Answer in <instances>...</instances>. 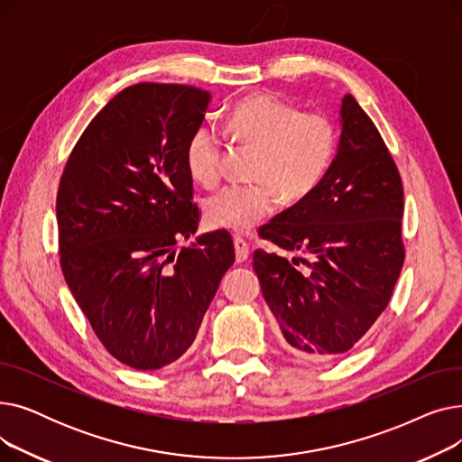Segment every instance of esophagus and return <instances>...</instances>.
<instances>
[{
	"mask_svg": "<svg viewBox=\"0 0 462 462\" xmlns=\"http://www.w3.org/2000/svg\"><path fill=\"white\" fill-rule=\"evenodd\" d=\"M234 251H236V262L237 263L247 262V258L251 254L249 245L245 244V239H241V237H234Z\"/></svg>",
	"mask_w": 462,
	"mask_h": 462,
	"instance_id": "1",
	"label": "esophagus"
}]
</instances>
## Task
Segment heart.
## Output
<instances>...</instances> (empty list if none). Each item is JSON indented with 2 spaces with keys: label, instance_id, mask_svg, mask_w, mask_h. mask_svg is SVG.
<instances>
[{
  "label": "heart",
  "instance_id": "obj_1",
  "mask_svg": "<svg viewBox=\"0 0 462 462\" xmlns=\"http://www.w3.org/2000/svg\"><path fill=\"white\" fill-rule=\"evenodd\" d=\"M226 133L258 150L253 185H228L206 200L215 228L249 232L275 209V189L284 200H301L319 187L335 155V127L324 114L305 112L273 93L239 101L226 119ZM223 140L211 124L194 127L185 143L187 172L202 187L221 178Z\"/></svg>",
  "mask_w": 462,
  "mask_h": 462
}]
</instances>
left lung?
Here are the masks:
<instances>
[{
    "instance_id": "obj_1",
    "label": "left lung",
    "mask_w": 462,
    "mask_h": 462,
    "mask_svg": "<svg viewBox=\"0 0 462 462\" xmlns=\"http://www.w3.org/2000/svg\"><path fill=\"white\" fill-rule=\"evenodd\" d=\"M338 125L337 152L319 187L260 230L277 247L310 256V272L298 273L275 253L253 258L286 346L314 363L346 354L369 331L404 262L397 166L350 93L338 105Z\"/></svg>"
}]
</instances>
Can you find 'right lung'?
Listing matches in <instances>:
<instances>
[{"instance_id":"right-lung-1","label":"right lung","mask_w":462,"mask_h":462,"mask_svg":"<svg viewBox=\"0 0 462 462\" xmlns=\"http://www.w3.org/2000/svg\"><path fill=\"white\" fill-rule=\"evenodd\" d=\"M211 93L134 84L97 114L72 150L56 215L61 272L95 335L121 363L162 369L197 338L234 263L226 232L200 234L185 143Z\"/></svg>"}]
</instances>
